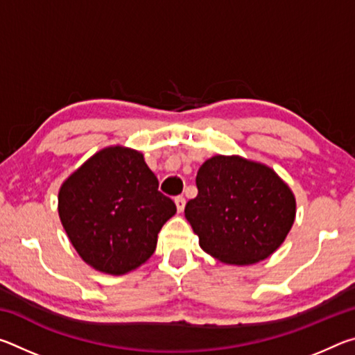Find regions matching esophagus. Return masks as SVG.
<instances>
[{
  "label": "esophagus",
  "instance_id": "1",
  "mask_svg": "<svg viewBox=\"0 0 355 355\" xmlns=\"http://www.w3.org/2000/svg\"><path fill=\"white\" fill-rule=\"evenodd\" d=\"M175 205H177L178 213H182L183 209H184V205H186V200H184V197H183V196H178V197H175Z\"/></svg>",
  "mask_w": 355,
  "mask_h": 355
}]
</instances>
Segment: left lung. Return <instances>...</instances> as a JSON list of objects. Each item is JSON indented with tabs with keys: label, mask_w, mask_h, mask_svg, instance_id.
<instances>
[{
	"label": "left lung",
	"mask_w": 355,
	"mask_h": 355,
	"mask_svg": "<svg viewBox=\"0 0 355 355\" xmlns=\"http://www.w3.org/2000/svg\"><path fill=\"white\" fill-rule=\"evenodd\" d=\"M196 199L184 218L200 248L225 264L266 260L296 219V197L271 167L239 155H214L196 177Z\"/></svg>",
	"instance_id": "obj_1"
}]
</instances>
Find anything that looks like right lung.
<instances>
[{
	"label": "right lung",
	"mask_w": 355,
	"mask_h": 355,
	"mask_svg": "<svg viewBox=\"0 0 355 355\" xmlns=\"http://www.w3.org/2000/svg\"><path fill=\"white\" fill-rule=\"evenodd\" d=\"M59 219L78 255L95 271L123 275L153 255L158 233L177 213L135 148L110 146L59 188Z\"/></svg>",
	"instance_id": "1"
}]
</instances>
